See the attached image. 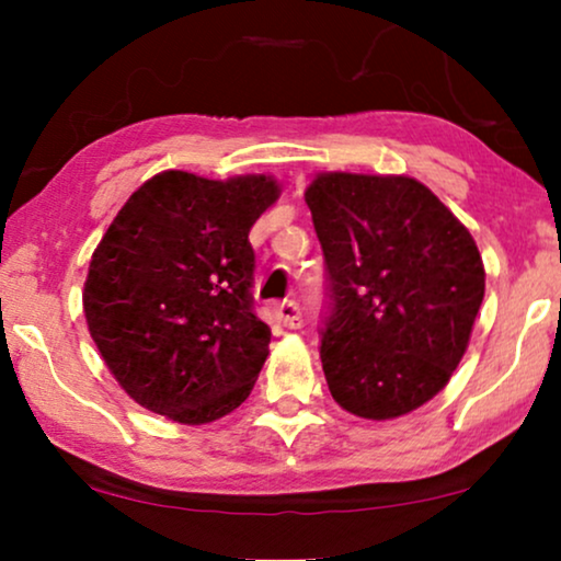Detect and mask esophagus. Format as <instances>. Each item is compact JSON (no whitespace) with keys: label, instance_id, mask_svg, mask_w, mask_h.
<instances>
[{"label":"esophagus","instance_id":"1","mask_svg":"<svg viewBox=\"0 0 561 561\" xmlns=\"http://www.w3.org/2000/svg\"><path fill=\"white\" fill-rule=\"evenodd\" d=\"M273 317L278 324L288 327V329H301L304 324V317H301V309H298V304L294 301H283L273 309Z\"/></svg>","mask_w":561,"mask_h":561}]
</instances>
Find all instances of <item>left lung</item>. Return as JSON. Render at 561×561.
Instances as JSON below:
<instances>
[{
  "instance_id": "8db88e82",
  "label": "left lung",
  "mask_w": 561,
  "mask_h": 561,
  "mask_svg": "<svg viewBox=\"0 0 561 561\" xmlns=\"http://www.w3.org/2000/svg\"><path fill=\"white\" fill-rule=\"evenodd\" d=\"M332 313L321 367L359 419L416 411L457 370L485 296L467 227L411 175L317 173L306 188Z\"/></svg>"
}]
</instances>
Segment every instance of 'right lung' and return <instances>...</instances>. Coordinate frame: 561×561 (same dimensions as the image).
Masks as SVG:
<instances>
[{"label": "right lung", "mask_w": 561, "mask_h": 561, "mask_svg": "<svg viewBox=\"0 0 561 561\" xmlns=\"http://www.w3.org/2000/svg\"><path fill=\"white\" fill-rule=\"evenodd\" d=\"M280 196L273 175H152L96 244L83 313L99 355L142 409L198 426L244 403L271 327L252 311L250 229Z\"/></svg>", "instance_id": "add662e5"}]
</instances>
